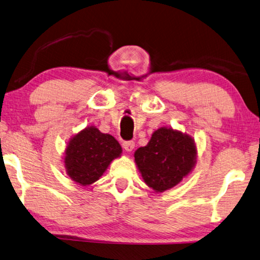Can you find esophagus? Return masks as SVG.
<instances>
[{
    "mask_svg": "<svg viewBox=\"0 0 260 260\" xmlns=\"http://www.w3.org/2000/svg\"><path fill=\"white\" fill-rule=\"evenodd\" d=\"M123 147H124V150H125L126 152L134 151V148H135V142H134V140H127V142L123 143Z\"/></svg>",
    "mask_w": 260,
    "mask_h": 260,
    "instance_id": "1",
    "label": "esophagus"
}]
</instances>
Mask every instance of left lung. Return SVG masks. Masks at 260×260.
<instances>
[{"label": "left lung", "mask_w": 260, "mask_h": 260, "mask_svg": "<svg viewBox=\"0 0 260 260\" xmlns=\"http://www.w3.org/2000/svg\"><path fill=\"white\" fill-rule=\"evenodd\" d=\"M134 156L144 182L155 192H165L192 172L197 162V147L188 134L161 126Z\"/></svg>", "instance_id": "left-lung-1"}]
</instances>
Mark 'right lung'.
Instances as JSON below:
<instances>
[{
    "mask_svg": "<svg viewBox=\"0 0 260 260\" xmlns=\"http://www.w3.org/2000/svg\"><path fill=\"white\" fill-rule=\"evenodd\" d=\"M121 154L122 147L112 135L102 134L93 125L86 126L68 143L63 158L67 175L79 185H90Z\"/></svg>",
    "mask_w": 260,
    "mask_h": 260,
    "instance_id": "add662e5",
    "label": "right lung"
}]
</instances>
